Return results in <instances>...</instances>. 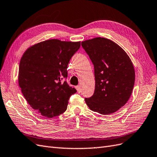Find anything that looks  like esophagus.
Returning <instances> with one entry per match:
<instances>
[{
  "instance_id": "34e87169",
  "label": "esophagus",
  "mask_w": 157,
  "mask_h": 157,
  "mask_svg": "<svg viewBox=\"0 0 157 157\" xmlns=\"http://www.w3.org/2000/svg\"><path fill=\"white\" fill-rule=\"evenodd\" d=\"M76 89H77V92H78V93H80V86H79V85H78V86H76Z\"/></svg>"
}]
</instances>
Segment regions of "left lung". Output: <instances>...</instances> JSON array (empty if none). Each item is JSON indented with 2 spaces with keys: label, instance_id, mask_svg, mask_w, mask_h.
Here are the masks:
<instances>
[{
  "label": "left lung",
  "instance_id": "1",
  "mask_svg": "<svg viewBox=\"0 0 157 157\" xmlns=\"http://www.w3.org/2000/svg\"><path fill=\"white\" fill-rule=\"evenodd\" d=\"M94 65L95 90L84 98L91 110L103 115L113 113L127 103L135 84L130 58L119 45L104 37L81 43Z\"/></svg>",
  "mask_w": 157,
  "mask_h": 157
}]
</instances>
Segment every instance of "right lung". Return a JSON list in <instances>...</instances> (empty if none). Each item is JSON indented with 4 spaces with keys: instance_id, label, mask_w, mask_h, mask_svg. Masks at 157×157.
<instances>
[{
    "instance_id": "add662e5",
    "label": "right lung",
    "mask_w": 157,
    "mask_h": 157,
    "mask_svg": "<svg viewBox=\"0 0 157 157\" xmlns=\"http://www.w3.org/2000/svg\"><path fill=\"white\" fill-rule=\"evenodd\" d=\"M80 42L49 40L28 49L21 58L18 83L30 106L52 118L65 112L69 100L77 92L64 79L67 66Z\"/></svg>"
}]
</instances>
